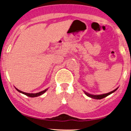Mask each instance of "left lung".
Wrapping results in <instances>:
<instances>
[{"mask_svg": "<svg viewBox=\"0 0 131 131\" xmlns=\"http://www.w3.org/2000/svg\"><path fill=\"white\" fill-rule=\"evenodd\" d=\"M117 89H118V88L116 89L113 90V91H111V92H109V93H105V94H102V95H91V94H89V93H87V92H84V93H85V94H86V95L87 96H89V97H92V98L96 99H101L104 98V97H106V96H107L110 95V94L113 93V92H114L115 91H116V90H117Z\"/></svg>", "mask_w": 131, "mask_h": 131, "instance_id": "obj_1", "label": "left lung"}]
</instances>
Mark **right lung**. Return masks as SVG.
I'll list each match as a JSON object with an SVG mask.
<instances>
[{"mask_svg": "<svg viewBox=\"0 0 131 131\" xmlns=\"http://www.w3.org/2000/svg\"><path fill=\"white\" fill-rule=\"evenodd\" d=\"M15 89H16V90H17L18 92H20V93L24 94V95H26V96H27L31 97H36V96H40V95H42V94L44 93L45 92H46L47 90H48V89H46L44 90H43V91H41V92H38V93H26V92H23L21 91V90H18V89H17L16 88H15Z\"/></svg>", "mask_w": 131, "mask_h": 131, "instance_id": "obj_1", "label": "right lung"}]
</instances>
